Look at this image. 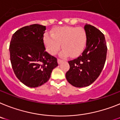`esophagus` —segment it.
Returning <instances> with one entry per match:
<instances>
[{"mask_svg":"<svg viewBox=\"0 0 120 120\" xmlns=\"http://www.w3.org/2000/svg\"><path fill=\"white\" fill-rule=\"evenodd\" d=\"M57 62H58V64H60V63L63 62V60H61V59H59V58H58V60H57Z\"/></svg>","mask_w":120,"mask_h":120,"instance_id":"esophagus-1","label":"esophagus"}]
</instances>
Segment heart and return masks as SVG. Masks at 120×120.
<instances>
[{
	"mask_svg": "<svg viewBox=\"0 0 120 120\" xmlns=\"http://www.w3.org/2000/svg\"><path fill=\"white\" fill-rule=\"evenodd\" d=\"M86 33L83 28L72 26H63L54 28L51 35L46 34L43 41L46 50L51 55H55L62 47V57L69 54L71 57L82 53L86 45Z\"/></svg>",
	"mask_w": 120,
	"mask_h": 120,
	"instance_id": "1",
	"label": "heart"
}]
</instances>
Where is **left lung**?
<instances>
[{
	"label": "left lung",
	"mask_w": 120,
	"mask_h": 120,
	"mask_svg": "<svg viewBox=\"0 0 120 120\" xmlns=\"http://www.w3.org/2000/svg\"><path fill=\"white\" fill-rule=\"evenodd\" d=\"M86 48L82 54L69 61V69L66 73V80L75 87L89 86L100 75L105 64L107 55L104 35L99 30L90 24H85Z\"/></svg>",
	"instance_id": "left-lung-1"
}]
</instances>
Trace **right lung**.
<instances>
[{
	"mask_svg": "<svg viewBox=\"0 0 120 120\" xmlns=\"http://www.w3.org/2000/svg\"><path fill=\"white\" fill-rule=\"evenodd\" d=\"M46 26L33 24L13 35L10 45V60L15 75L26 86L35 88L49 80L57 58L45 51L43 35Z\"/></svg>",
	"mask_w": 120,
	"mask_h": 120,
	"instance_id": "1",
	"label": "right lung"
}]
</instances>
